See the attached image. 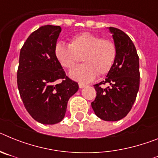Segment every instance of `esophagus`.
Wrapping results in <instances>:
<instances>
[{"label":"esophagus","instance_id":"1","mask_svg":"<svg viewBox=\"0 0 158 158\" xmlns=\"http://www.w3.org/2000/svg\"><path fill=\"white\" fill-rule=\"evenodd\" d=\"M86 86V85L85 84H82V83H79V88L80 89H82V88H85Z\"/></svg>","mask_w":158,"mask_h":158}]
</instances>
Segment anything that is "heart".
I'll return each mask as SVG.
<instances>
[{"instance_id":"obj_1","label":"heart","mask_w":158,"mask_h":158,"mask_svg":"<svg viewBox=\"0 0 158 158\" xmlns=\"http://www.w3.org/2000/svg\"><path fill=\"white\" fill-rule=\"evenodd\" d=\"M54 54L62 67L73 69L81 61L85 64L72 69L71 77L83 83L91 81L98 74L111 71L117 57L115 43L108 38L83 32L70 39L69 45L57 43Z\"/></svg>"}]
</instances>
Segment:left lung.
Returning <instances> with one entry per match:
<instances>
[{"label": "left lung", "mask_w": 158, "mask_h": 158, "mask_svg": "<svg viewBox=\"0 0 158 158\" xmlns=\"http://www.w3.org/2000/svg\"><path fill=\"white\" fill-rule=\"evenodd\" d=\"M117 48V57L105 80L94 85L96 96L91 103L95 114L105 121H118L132 108L140 85L139 58L129 36L110 27ZM108 83L104 89L102 84Z\"/></svg>", "instance_id": "1"}]
</instances>
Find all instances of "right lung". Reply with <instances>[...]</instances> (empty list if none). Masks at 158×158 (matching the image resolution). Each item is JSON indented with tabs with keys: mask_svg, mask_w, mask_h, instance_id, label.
Returning a JSON list of instances; mask_svg holds the SVG:
<instances>
[{
	"mask_svg": "<svg viewBox=\"0 0 158 158\" xmlns=\"http://www.w3.org/2000/svg\"><path fill=\"white\" fill-rule=\"evenodd\" d=\"M61 31L60 26H42L29 35L19 52V96L31 116L43 124L61 122L68 100L79 89L54 54Z\"/></svg>",
	"mask_w": 158,
	"mask_h": 158,
	"instance_id": "obj_1",
	"label": "right lung"
}]
</instances>
